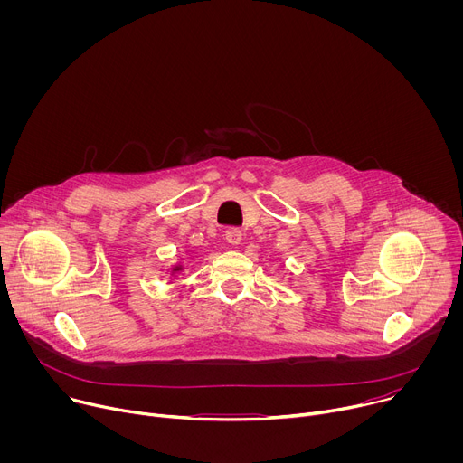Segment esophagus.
Returning <instances> with one entry per match:
<instances>
[{"label": "esophagus", "mask_w": 463, "mask_h": 463, "mask_svg": "<svg viewBox=\"0 0 463 463\" xmlns=\"http://www.w3.org/2000/svg\"><path fill=\"white\" fill-rule=\"evenodd\" d=\"M225 238H227L229 243L238 245L240 240H241V231H238V229H229V231L225 232Z\"/></svg>", "instance_id": "1"}]
</instances>
